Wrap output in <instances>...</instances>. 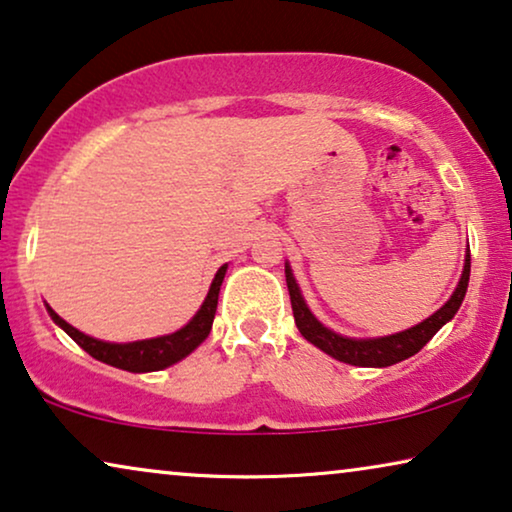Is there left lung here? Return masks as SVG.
Instances as JSON below:
<instances>
[{
  "label": "left lung",
  "instance_id": "1",
  "mask_svg": "<svg viewBox=\"0 0 512 512\" xmlns=\"http://www.w3.org/2000/svg\"><path fill=\"white\" fill-rule=\"evenodd\" d=\"M284 275H286V286H289L293 319H296L298 331L307 342H312V345L319 347L321 352L333 356L335 361L349 363V366L387 368V366H394L398 361H405L410 359V356H415L419 349H422L426 342H429L433 335H436L440 328L454 317V314H457L461 303H464L468 277H471V251H466L464 270H461V279L457 289L452 291L450 300H447L440 310L433 312L429 319L419 321L417 326L405 328V331L394 333V335H384V338H347V335L331 331V328L321 324V321L312 314L310 307H307L296 277H293L289 261L284 263Z\"/></svg>",
  "mask_w": 512,
  "mask_h": 512
}]
</instances>
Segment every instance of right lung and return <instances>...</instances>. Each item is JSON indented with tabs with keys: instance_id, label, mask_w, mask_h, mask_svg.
<instances>
[{
	"instance_id": "1",
	"label": "right lung",
	"mask_w": 512,
	"mask_h": 512,
	"mask_svg": "<svg viewBox=\"0 0 512 512\" xmlns=\"http://www.w3.org/2000/svg\"><path fill=\"white\" fill-rule=\"evenodd\" d=\"M226 270H228V263H223L221 268L216 270L205 303L200 305V310L195 312V317L188 321L184 328H179V331H174L170 335H160V338L137 340V342H104V340L90 338V335L81 333L79 328L67 324V321L62 319L51 305H46V310L51 314L55 324H58L62 331L76 342V345L86 349L93 359L107 363V366L128 370V373H153V370L170 368L177 361L186 359L193 349H198L202 342L207 340V335L212 331V324H214L216 303H219V291H221L223 277H226Z\"/></svg>"
}]
</instances>
